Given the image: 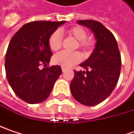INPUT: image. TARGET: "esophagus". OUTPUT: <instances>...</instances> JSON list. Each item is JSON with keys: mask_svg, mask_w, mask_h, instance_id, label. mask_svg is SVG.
Returning <instances> with one entry per match:
<instances>
[{"mask_svg": "<svg viewBox=\"0 0 134 134\" xmlns=\"http://www.w3.org/2000/svg\"><path fill=\"white\" fill-rule=\"evenodd\" d=\"M66 70H67V68H65V67H62V71H63V72H64V71H66Z\"/></svg>", "mask_w": 134, "mask_h": 134, "instance_id": "34e87169", "label": "esophagus"}]
</instances>
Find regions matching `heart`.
Segmentation results:
<instances>
[{
	"label": "heart",
	"instance_id": "heart-1",
	"mask_svg": "<svg viewBox=\"0 0 134 134\" xmlns=\"http://www.w3.org/2000/svg\"><path fill=\"white\" fill-rule=\"evenodd\" d=\"M69 36L77 40V47L81 49L85 54H88L94 46V40L92 39L87 38V30L81 26H74L67 30ZM62 36L58 31H55L52 33L49 39V46L51 50L57 51L61 48L62 46ZM81 59V53L79 52L69 53L62 51L53 57V63L60 65L64 67H70L75 64L80 62Z\"/></svg>",
	"mask_w": 134,
	"mask_h": 134
}]
</instances>
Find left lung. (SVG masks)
Instances as JSON below:
<instances>
[{
  "label": "left lung",
  "instance_id": "8db88e82",
  "mask_svg": "<svg viewBox=\"0 0 134 134\" xmlns=\"http://www.w3.org/2000/svg\"><path fill=\"white\" fill-rule=\"evenodd\" d=\"M77 23L93 32L96 45L89 58L80 64L86 70H74L70 91L78 102L95 105L110 95L118 82L120 53L113 34L102 23L94 20H79Z\"/></svg>",
  "mask_w": 134,
  "mask_h": 134
}]
</instances>
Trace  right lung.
Wrapping results in <instances>:
<instances>
[{"mask_svg":"<svg viewBox=\"0 0 134 134\" xmlns=\"http://www.w3.org/2000/svg\"><path fill=\"white\" fill-rule=\"evenodd\" d=\"M62 21H36L24 25L11 40L6 56L5 70L15 94L29 104L45 101L62 73L58 65L49 67L53 55L49 39ZM42 64L44 67L41 70Z\"/></svg>","mask_w":134,"mask_h":134,"instance_id":"obj_1","label":"right lung"}]
</instances>
